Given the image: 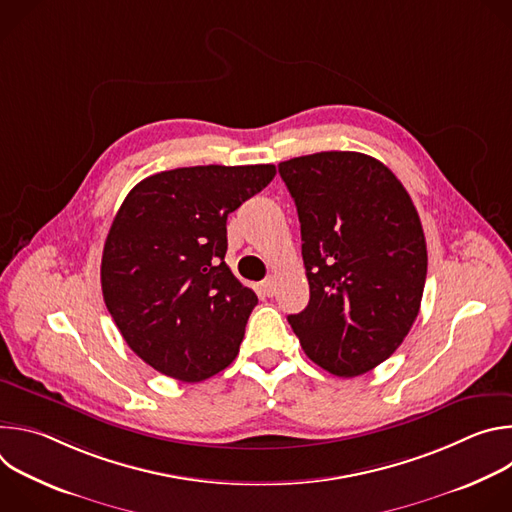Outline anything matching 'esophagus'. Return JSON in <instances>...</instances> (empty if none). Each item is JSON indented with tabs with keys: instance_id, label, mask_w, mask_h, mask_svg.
I'll list each match as a JSON object with an SVG mask.
<instances>
[{
	"instance_id": "obj_1",
	"label": "esophagus",
	"mask_w": 512,
	"mask_h": 512,
	"mask_svg": "<svg viewBox=\"0 0 512 512\" xmlns=\"http://www.w3.org/2000/svg\"><path fill=\"white\" fill-rule=\"evenodd\" d=\"M259 287H261V291H263V296H267V298H271L273 294H275V287H277V281H275V277L273 275H269V277H265L261 283H259Z\"/></svg>"
}]
</instances>
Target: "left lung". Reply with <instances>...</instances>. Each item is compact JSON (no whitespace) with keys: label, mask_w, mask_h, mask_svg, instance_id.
Returning a JSON list of instances; mask_svg holds the SVG:
<instances>
[{"label":"left lung","mask_w":512,"mask_h":512,"mask_svg":"<svg viewBox=\"0 0 512 512\" xmlns=\"http://www.w3.org/2000/svg\"><path fill=\"white\" fill-rule=\"evenodd\" d=\"M296 202L310 283L287 320L304 352L336 377L387 360L411 330L427 249L419 214L397 176L358 152H320L279 164Z\"/></svg>","instance_id":"8db88e82"}]
</instances>
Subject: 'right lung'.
I'll use <instances>...</instances> for the list:
<instances>
[{
	"label": "right lung",
	"instance_id": "1",
	"mask_svg": "<svg viewBox=\"0 0 512 512\" xmlns=\"http://www.w3.org/2000/svg\"><path fill=\"white\" fill-rule=\"evenodd\" d=\"M275 166H194L141 180L109 229L101 287L129 348L166 377L198 383L227 369L257 306L225 263L227 216Z\"/></svg>",
	"mask_w": 512,
	"mask_h": 512
}]
</instances>
